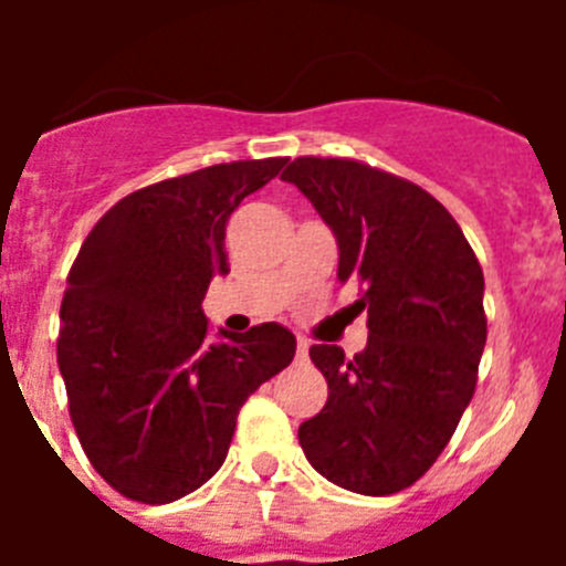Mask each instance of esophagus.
<instances>
[{"label":"esophagus","instance_id":"esophagus-1","mask_svg":"<svg viewBox=\"0 0 566 566\" xmlns=\"http://www.w3.org/2000/svg\"><path fill=\"white\" fill-rule=\"evenodd\" d=\"M306 357H308V343L300 337L297 339V363H306Z\"/></svg>","mask_w":566,"mask_h":566}]
</instances>
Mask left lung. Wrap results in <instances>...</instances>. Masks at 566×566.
Returning <instances> with one entry per match:
<instances>
[{"label": "left lung", "instance_id": "left-lung-1", "mask_svg": "<svg viewBox=\"0 0 566 566\" xmlns=\"http://www.w3.org/2000/svg\"><path fill=\"white\" fill-rule=\"evenodd\" d=\"M283 181L337 238L339 283L363 286L368 345H312L328 402L300 424L319 476L391 496L428 473L476 391L484 274L453 214L417 184L348 158H294Z\"/></svg>", "mask_w": 566, "mask_h": 566}]
</instances>
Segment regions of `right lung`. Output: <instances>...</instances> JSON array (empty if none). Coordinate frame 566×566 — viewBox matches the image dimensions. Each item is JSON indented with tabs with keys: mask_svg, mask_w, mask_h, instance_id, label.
Instances as JSON below:
<instances>
[{
	"mask_svg": "<svg viewBox=\"0 0 566 566\" xmlns=\"http://www.w3.org/2000/svg\"><path fill=\"white\" fill-rule=\"evenodd\" d=\"M289 158L214 164L127 195L67 274L59 371L90 464L122 496L169 504L218 473L240 405L292 363L277 323L209 343L203 294L227 223Z\"/></svg>",
	"mask_w": 566,
	"mask_h": 566,
	"instance_id": "add662e5",
	"label": "right lung"
}]
</instances>
